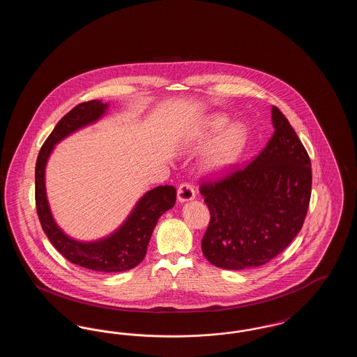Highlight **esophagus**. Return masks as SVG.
Wrapping results in <instances>:
<instances>
[{"label": "esophagus", "mask_w": 357, "mask_h": 357, "mask_svg": "<svg viewBox=\"0 0 357 357\" xmlns=\"http://www.w3.org/2000/svg\"><path fill=\"white\" fill-rule=\"evenodd\" d=\"M195 198V188L192 186V183L185 182L181 186L178 187V199L181 202H186L191 201Z\"/></svg>", "instance_id": "1"}]
</instances>
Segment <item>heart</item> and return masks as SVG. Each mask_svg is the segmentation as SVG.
<instances>
[{
	"instance_id": "b5f03b06",
	"label": "heart",
	"mask_w": 357,
	"mask_h": 357,
	"mask_svg": "<svg viewBox=\"0 0 357 357\" xmlns=\"http://www.w3.org/2000/svg\"><path fill=\"white\" fill-rule=\"evenodd\" d=\"M226 126H227L226 118L217 116L208 120L204 130L199 132L201 143H207L208 140L215 137ZM245 143H246L245 128L241 124L230 126L210 147L204 159L206 167L213 171H223L229 169L231 165L237 162L239 155L245 149Z\"/></svg>"
}]
</instances>
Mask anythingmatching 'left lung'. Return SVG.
<instances>
[{
	"mask_svg": "<svg viewBox=\"0 0 357 357\" xmlns=\"http://www.w3.org/2000/svg\"><path fill=\"white\" fill-rule=\"evenodd\" d=\"M272 121V139L248 166L233 165L199 186L210 210L202 252L218 268L241 271L269 262L305 221L312 192L309 155L277 107Z\"/></svg>",
	"mask_w": 357,
	"mask_h": 357,
	"instance_id": "obj_1",
	"label": "left lung"
}]
</instances>
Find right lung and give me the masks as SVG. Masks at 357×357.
<instances>
[{"label":"right lung","mask_w":357,"mask_h":357,"mask_svg":"<svg viewBox=\"0 0 357 357\" xmlns=\"http://www.w3.org/2000/svg\"><path fill=\"white\" fill-rule=\"evenodd\" d=\"M107 104L99 100L82 102L72 108L53 128L44 142L36 162V208L41 227L50 238L54 249L85 269L95 272H123L139 265L147 253V246L153 229L163 213L176 201V191L172 186L155 187L136 204L134 211L116 233L98 242H77L67 237L53 221L45 194V165L53 146L63 137L99 119Z\"/></svg>","instance_id":"right-lung-1"}]
</instances>
